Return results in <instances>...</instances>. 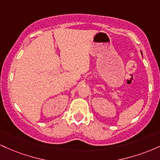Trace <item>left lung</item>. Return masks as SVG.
I'll return each instance as SVG.
<instances>
[{
    "label": "left lung",
    "instance_id": "left-lung-1",
    "mask_svg": "<svg viewBox=\"0 0 160 160\" xmlns=\"http://www.w3.org/2000/svg\"><path fill=\"white\" fill-rule=\"evenodd\" d=\"M141 53H142V52H141Z\"/></svg>",
    "mask_w": 160,
    "mask_h": 160
}]
</instances>
